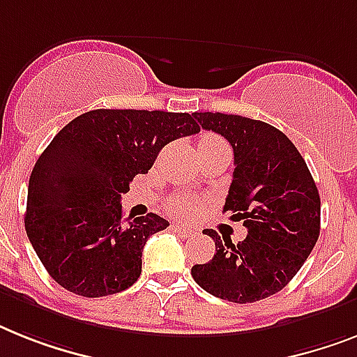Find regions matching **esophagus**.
I'll list each match as a JSON object with an SVG mask.
<instances>
[{
    "label": "esophagus",
    "instance_id": "34e87169",
    "mask_svg": "<svg viewBox=\"0 0 357 357\" xmlns=\"http://www.w3.org/2000/svg\"><path fill=\"white\" fill-rule=\"evenodd\" d=\"M173 229H175L176 234L178 235H182V237H193V235H195V229H191L190 226H184V225H175L173 226Z\"/></svg>",
    "mask_w": 357,
    "mask_h": 357
}]
</instances>
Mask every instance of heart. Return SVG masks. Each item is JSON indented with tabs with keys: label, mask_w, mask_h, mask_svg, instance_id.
Instances as JSON below:
<instances>
[{
	"label": "heart",
	"mask_w": 357,
	"mask_h": 357,
	"mask_svg": "<svg viewBox=\"0 0 357 357\" xmlns=\"http://www.w3.org/2000/svg\"><path fill=\"white\" fill-rule=\"evenodd\" d=\"M225 140L213 135V132H204L199 138V149H210V147L225 146ZM197 208H199V202L190 195H175L173 199L167 200V210L175 215H181V217L193 213Z\"/></svg>",
	"instance_id": "heart-1"
}]
</instances>
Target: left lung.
<instances>
[{"instance_id":"8db88e82","label":"left lung","mask_w":357,"mask_h":357,"mask_svg":"<svg viewBox=\"0 0 357 357\" xmlns=\"http://www.w3.org/2000/svg\"><path fill=\"white\" fill-rule=\"evenodd\" d=\"M200 128L215 131L234 147V181L225 211L243 220L248 235L238 244L215 241L210 263L191 275L211 296L255 303L287 287L319 237L321 200L305 158L282 131L238 114L193 113Z\"/></svg>"}]
</instances>
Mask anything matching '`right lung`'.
<instances>
[{
	"mask_svg": "<svg viewBox=\"0 0 357 357\" xmlns=\"http://www.w3.org/2000/svg\"><path fill=\"white\" fill-rule=\"evenodd\" d=\"M199 131L188 113L94 109L52 138L29 178L25 229L60 287L104 297L135 284L144 244L169 222L157 213L123 219L120 199L162 147Z\"/></svg>",
	"mask_w": 357,
	"mask_h": 357,
	"instance_id": "right-lung-1",
	"label": "right lung"
}]
</instances>
